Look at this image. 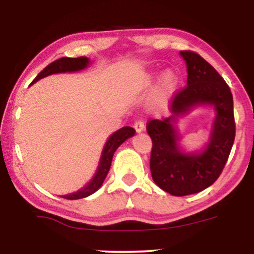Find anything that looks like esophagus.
Listing matches in <instances>:
<instances>
[{
  "label": "esophagus",
  "instance_id": "obj_1",
  "mask_svg": "<svg viewBox=\"0 0 254 254\" xmlns=\"http://www.w3.org/2000/svg\"><path fill=\"white\" fill-rule=\"evenodd\" d=\"M134 128H135V130L137 131V133H141V131H143L144 128H145L144 121L143 120H136L134 123Z\"/></svg>",
  "mask_w": 254,
  "mask_h": 254
}]
</instances>
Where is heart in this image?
<instances>
[{
  "label": "heart",
  "instance_id": "heart-1",
  "mask_svg": "<svg viewBox=\"0 0 254 254\" xmlns=\"http://www.w3.org/2000/svg\"><path fill=\"white\" fill-rule=\"evenodd\" d=\"M154 75H149L148 76V81H151ZM177 84V77L176 75L173 74L172 71H166L164 72V75L162 76V81H161V86H159V93L161 96H166L169 93H171L175 89V86Z\"/></svg>",
  "mask_w": 254,
  "mask_h": 254
}]
</instances>
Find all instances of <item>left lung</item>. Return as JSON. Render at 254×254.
Masks as SVG:
<instances>
[{
	"mask_svg": "<svg viewBox=\"0 0 254 254\" xmlns=\"http://www.w3.org/2000/svg\"><path fill=\"white\" fill-rule=\"evenodd\" d=\"M187 65V85L171 100L173 116L150 120V171L156 185L176 196L206 190L216 182L230 155L236 135L234 99L230 88L213 65L193 51H180ZM197 103L215 106L217 118L210 143L200 154H184L171 120Z\"/></svg>",
	"mask_w": 254,
	"mask_h": 254,
	"instance_id": "1",
	"label": "left lung"
}]
</instances>
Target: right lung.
Here are the masks:
<instances>
[{"instance_id": "right-lung-1", "label": "right lung", "mask_w": 254, "mask_h": 254, "mask_svg": "<svg viewBox=\"0 0 254 254\" xmlns=\"http://www.w3.org/2000/svg\"><path fill=\"white\" fill-rule=\"evenodd\" d=\"M89 64V59L85 57H79V58H61L58 59L45 67L41 70L36 78L31 82V84H33L34 82L39 81L40 78L46 77L48 75L52 74H58V72H65V71H77L81 69H84L86 65ZM135 134V129L131 127H123L121 129L117 130L116 133L111 135V137L107 140L105 147H104L102 158H100L99 168L98 171L96 172L93 179L86 185L84 189L81 190H77L76 193L68 194V195H64L62 197L68 200H77L82 199V197L91 195L92 193H95L97 190L102 186V184L105 180L109 170L111 168V163H112L113 154L117 150L118 147L121 143H124L128 137H131Z\"/></svg>"}]
</instances>
